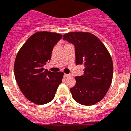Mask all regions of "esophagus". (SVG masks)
Masks as SVG:
<instances>
[{"mask_svg": "<svg viewBox=\"0 0 131 131\" xmlns=\"http://www.w3.org/2000/svg\"><path fill=\"white\" fill-rule=\"evenodd\" d=\"M70 77V74H64V78H67V77Z\"/></svg>", "mask_w": 131, "mask_h": 131, "instance_id": "obj_1", "label": "esophagus"}]
</instances>
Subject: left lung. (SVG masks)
Returning <instances> with one entry per match:
<instances>
[{
  "instance_id": "obj_1",
  "label": "left lung",
  "mask_w": 131,
  "mask_h": 131,
  "mask_svg": "<svg viewBox=\"0 0 131 131\" xmlns=\"http://www.w3.org/2000/svg\"><path fill=\"white\" fill-rule=\"evenodd\" d=\"M63 39L74 45L76 63L85 67L84 74L75 77L76 84L70 88L72 97L81 105H94L104 97L111 84V55L104 44L91 33L69 32Z\"/></svg>"
}]
</instances>
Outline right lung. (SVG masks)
Here are the masks:
<instances>
[{
  "label": "right lung",
  "mask_w": 131,
  "mask_h": 131,
  "mask_svg": "<svg viewBox=\"0 0 131 131\" xmlns=\"http://www.w3.org/2000/svg\"><path fill=\"white\" fill-rule=\"evenodd\" d=\"M62 36L49 31L33 34L19 50L14 62V76L20 90L30 102L37 105L54 98L64 73L43 69L51 57L53 49Z\"/></svg>",
  "instance_id": "add662e5"
}]
</instances>
